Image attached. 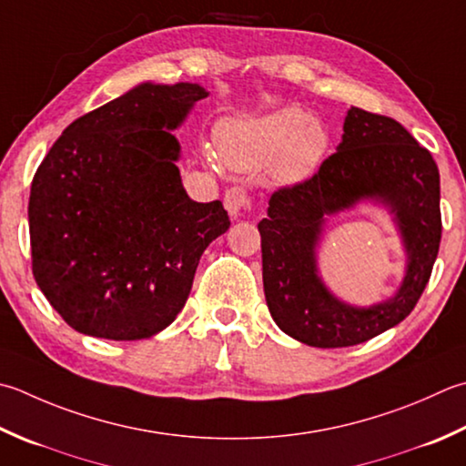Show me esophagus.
<instances>
[{
  "label": "esophagus",
  "instance_id": "34e87169",
  "mask_svg": "<svg viewBox=\"0 0 466 466\" xmlns=\"http://www.w3.org/2000/svg\"><path fill=\"white\" fill-rule=\"evenodd\" d=\"M224 206L228 209V214L232 218H238L244 212H248L252 208V198L248 194V189L242 186H234L224 194Z\"/></svg>",
  "mask_w": 466,
  "mask_h": 466
}]
</instances>
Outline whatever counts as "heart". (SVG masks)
<instances>
[{"label": "heart", "mask_w": 466, "mask_h": 466, "mask_svg": "<svg viewBox=\"0 0 466 466\" xmlns=\"http://www.w3.org/2000/svg\"><path fill=\"white\" fill-rule=\"evenodd\" d=\"M216 147L232 169L250 171L270 159V176L277 184H299L323 163L329 135L300 108L287 106L252 121L220 125Z\"/></svg>", "instance_id": "1"}]
</instances>
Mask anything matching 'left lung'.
Listing matches in <instances>:
<instances>
[{
	"label": "left lung",
	"mask_w": 466,
	"mask_h": 466,
	"mask_svg": "<svg viewBox=\"0 0 466 466\" xmlns=\"http://www.w3.org/2000/svg\"><path fill=\"white\" fill-rule=\"evenodd\" d=\"M363 197L380 198L397 214L409 268L396 298L355 309L324 289L314 248L324 216ZM258 232L264 297L280 329L311 348L363 343L404 321L431 280L442 234L439 167L394 118L351 106L339 147L311 177L270 196Z\"/></svg>",
	"instance_id": "left-lung-1"
}]
</instances>
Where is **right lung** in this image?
I'll return each mask as SVG.
<instances>
[{
  "instance_id": "1",
  "label": "right lung",
  "mask_w": 466,
  "mask_h": 466,
  "mask_svg": "<svg viewBox=\"0 0 466 466\" xmlns=\"http://www.w3.org/2000/svg\"><path fill=\"white\" fill-rule=\"evenodd\" d=\"M199 85L145 82L72 121L32 179V272L78 333L133 341L184 309L208 244L230 228L220 199L181 186L179 143Z\"/></svg>"
}]
</instances>
